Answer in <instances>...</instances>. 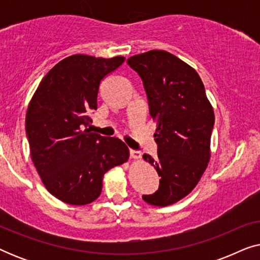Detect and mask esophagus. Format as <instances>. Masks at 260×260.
Returning a JSON list of instances; mask_svg holds the SVG:
<instances>
[{
  "mask_svg": "<svg viewBox=\"0 0 260 260\" xmlns=\"http://www.w3.org/2000/svg\"><path fill=\"white\" fill-rule=\"evenodd\" d=\"M130 156L133 159H141V154L138 151L130 150Z\"/></svg>",
  "mask_w": 260,
  "mask_h": 260,
  "instance_id": "obj_1",
  "label": "esophagus"
}]
</instances>
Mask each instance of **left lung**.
<instances>
[{
  "label": "left lung",
  "mask_w": 260,
  "mask_h": 260,
  "mask_svg": "<svg viewBox=\"0 0 260 260\" xmlns=\"http://www.w3.org/2000/svg\"><path fill=\"white\" fill-rule=\"evenodd\" d=\"M127 63L143 80L156 122L157 157L144 154L143 158L161 176L159 187L142 198L166 207L187 197L204 175L211 159L214 111L197 71L172 53L152 49L130 56Z\"/></svg>",
  "instance_id": "8db88e82"
}]
</instances>
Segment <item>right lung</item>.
Listing matches in <instances>:
<instances>
[{"label": "right lung", "instance_id": "obj_1", "mask_svg": "<svg viewBox=\"0 0 260 260\" xmlns=\"http://www.w3.org/2000/svg\"><path fill=\"white\" fill-rule=\"evenodd\" d=\"M124 60L120 55L65 58L44 77L28 105L31 161L46 189L69 205L97 200L104 174L129 159L124 142L86 129L92 122L88 113L97 110L99 85Z\"/></svg>", "mask_w": 260, "mask_h": 260}]
</instances>
